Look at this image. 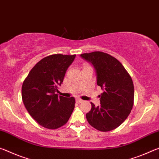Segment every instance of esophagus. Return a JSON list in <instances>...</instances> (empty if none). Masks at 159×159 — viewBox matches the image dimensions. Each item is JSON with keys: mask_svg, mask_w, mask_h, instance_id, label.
I'll list each match as a JSON object with an SVG mask.
<instances>
[{"mask_svg": "<svg viewBox=\"0 0 159 159\" xmlns=\"http://www.w3.org/2000/svg\"><path fill=\"white\" fill-rule=\"evenodd\" d=\"M76 102H77V103H81L83 102V100L80 99V98H77V99H76Z\"/></svg>", "mask_w": 159, "mask_h": 159, "instance_id": "esophagus-1", "label": "esophagus"}]
</instances>
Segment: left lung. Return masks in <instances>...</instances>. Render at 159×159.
<instances>
[{"label":"left lung","instance_id":"left-lung-1","mask_svg":"<svg viewBox=\"0 0 159 159\" xmlns=\"http://www.w3.org/2000/svg\"><path fill=\"white\" fill-rule=\"evenodd\" d=\"M80 56L93 65L97 85L103 91L99 106L91 103L92 109L86 114L88 123L99 131L113 130L125 120L133 106L132 78L121 62L108 53L94 51Z\"/></svg>","mask_w":159,"mask_h":159}]
</instances>
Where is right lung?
Instances as JSON below:
<instances>
[{"label": "right lung", "mask_w": 159, "mask_h": 159, "mask_svg": "<svg viewBox=\"0 0 159 159\" xmlns=\"http://www.w3.org/2000/svg\"><path fill=\"white\" fill-rule=\"evenodd\" d=\"M76 55L54 54L41 59L31 70L22 87V98L28 113L48 129L64 125L74 110V97L57 94L68 67Z\"/></svg>", "instance_id": "1"}]
</instances>
